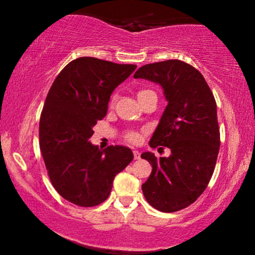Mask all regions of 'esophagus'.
<instances>
[{
    "label": "esophagus",
    "instance_id": "1",
    "mask_svg": "<svg viewBox=\"0 0 255 255\" xmlns=\"http://www.w3.org/2000/svg\"><path fill=\"white\" fill-rule=\"evenodd\" d=\"M133 153H134V158H135V159H139V158H140V153H139V151L134 150V151H133Z\"/></svg>",
    "mask_w": 255,
    "mask_h": 255
}]
</instances>
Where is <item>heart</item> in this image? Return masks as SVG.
<instances>
[{
  "instance_id": "1",
  "label": "heart",
  "mask_w": 255,
  "mask_h": 255,
  "mask_svg": "<svg viewBox=\"0 0 255 255\" xmlns=\"http://www.w3.org/2000/svg\"><path fill=\"white\" fill-rule=\"evenodd\" d=\"M146 91H148V90H142V91H140L139 92V95L140 93H142V92H146ZM137 134L136 133H134V131H130V133H128L127 134V139L129 140V141H131V142H135L136 140H137Z\"/></svg>"
}]
</instances>
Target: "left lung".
Instances as JSON below:
<instances>
[{
  "mask_svg": "<svg viewBox=\"0 0 255 255\" xmlns=\"http://www.w3.org/2000/svg\"><path fill=\"white\" fill-rule=\"evenodd\" d=\"M134 78L159 84L168 101L150 146H165L171 154H141L152 165L142 193L159 211H180L203 194L215 170L221 145L215 97L201 73L180 60L145 64Z\"/></svg>",
  "mask_w": 255,
  "mask_h": 255,
  "instance_id": "1",
  "label": "left lung"
}]
</instances>
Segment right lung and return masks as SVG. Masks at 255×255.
Returning <instances> with one entry per match:
<instances>
[{
  "mask_svg": "<svg viewBox=\"0 0 255 255\" xmlns=\"http://www.w3.org/2000/svg\"><path fill=\"white\" fill-rule=\"evenodd\" d=\"M135 68L79 57L64 67L49 90L39 121L40 151L52 186L72 204L91 207L103 203L114 178L133 160L129 147L101 150L89 139L107 115L113 91Z\"/></svg>",
  "mask_w": 255,
  "mask_h": 255,
  "instance_id": "obj_1",
  "label": "right lung"
}]
</instances>
